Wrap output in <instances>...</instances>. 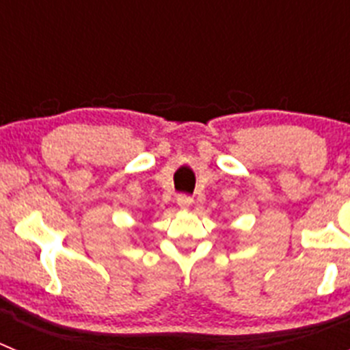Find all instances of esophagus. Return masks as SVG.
<instances>
[{
	"instance_id": "34e87169",
	"label": "esophagus",
	"mask_w": 350,
	"mask_h": 350,
	"mask_svg": "<svg viewBox=\"0 0 350 350\" xmlns=\"http://www.w3.org/2000/svg\"><path fill=\"white\" fill-rule=\"evenodd\" d=\"M177 203L180 208H189V206L193 205V198H191L189 194H178Z\"/></svg>"
}]
</instances>
